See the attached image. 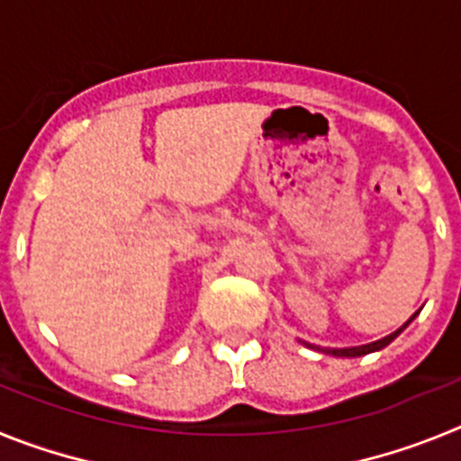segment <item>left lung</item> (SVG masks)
<instances>
[{"label":"left lung","mask_w":461,"mask_h":461,"mask_svg":"<svg viewBox=\"0 0 461 461\" xmlns=\"http://www.w3.org/2000/svg\"><path fill=\"white\" fill-rule=\"evenodd\" d=\"M404 330V328H402ZM402 330H397V332H393V335L383 337V339L374 341V344H365V346H353V348H325V353H332V356H339V357H357V356H367V353H374V351H381V348H385V346L390 344V341L394 339V337L402 332Z\"/></svg>","instance_id":"1"}]
</instances>
